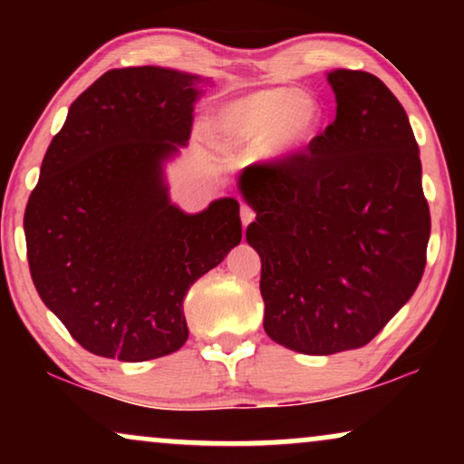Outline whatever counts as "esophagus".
<instances>
[{"mask_svg":"<svg viewBox=\"0 0 464 464\" xmlns=\"http://www.w3.org/2000/svg\"><path fill=\"white\" fill-rule=\"evenodd\" d=\"M253 219H256V211L249 205H240V221H243V226L246 227Z\"/></svg>","mask_w":464,"mask_h":464,"instance_id":"obj_1","label":"esophagus"}]
</instances>
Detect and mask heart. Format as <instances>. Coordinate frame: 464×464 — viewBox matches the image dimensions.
I'll return each mask as SVG.
<instances>
[{
    "instance_id": "obj_1",
    "label": "heart",
    "mask_w": 464,
    "mask_h": 464,
    "mask_svg": "<svg viewBox=\"0 0 464 464\" xmlns=\"http://www.w3.org/2000/svg\"><path fill=\"white\" fill-rule=\"evenodd\" d=\"M321 99L302 88L275 86L227 101L213 118V135L226 151H259L270 162L300 154L319 137Z\"/></svg>"
}]
</instances>
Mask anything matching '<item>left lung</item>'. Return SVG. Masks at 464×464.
Instances as JSON below:
<instances>
[{"label":"left lung","instance_id":"obj_1","mask_svg":"<svg viewBox=\"0 0 464 464\" xmlns=\"http://www.w3.org/2000/svg\"><path fill=\"white\" fill-rule=\"evenodd\" d=\"M335 120L308 151L251 164L238 188L256 221L264 329L304 354L365 346L414 295L430 213L408 113L367 72L327 73Z\"/></svg>","mask_w":464,"mask_h":464}]
</instances>
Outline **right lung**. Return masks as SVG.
<instances>
[{
  "label": "right lung",
  "mask_w": 464,
  "mask_h": 464,
  "mask_svg": "<svg viewBox=\"0 0 464 464\" xmlns=\"http://www.w3.org/2000/svg\"><path fill=\"white\" fill-rule=\"evenodd\" d=\"M200 75L111 69L69 107L24 208L34 285L99 357L150 361L186 344L183 300L243 238L234 198L183 213L164 160L192 132Z\"/></svg>",
  "instance_id": "obj_1"
}]
</instances>
